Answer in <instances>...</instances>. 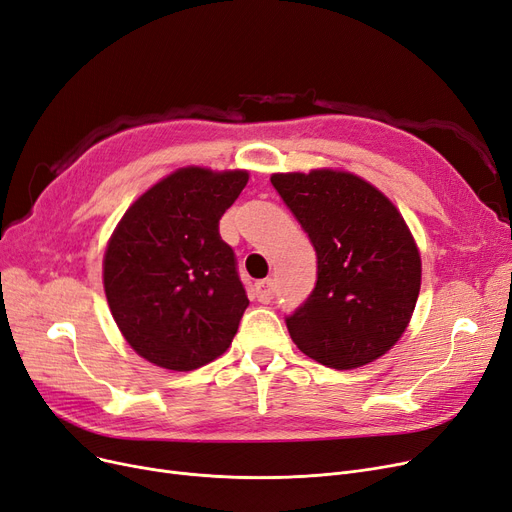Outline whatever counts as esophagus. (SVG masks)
Here are the masks:
<instances>
[{"instance_id":"obj_1","label":"esophagus","mask_w":512,"mask_h":512,"mask_svg":"<svg viewBox=\"0 0 512 512\" xmlns=\"http://www.w3.org/2000/svg\"><path fill=\"white\" fill-rule=\"evenodd\" d=\"M255 297L261 304H270L274 299V280L266 278V280H259L255 282Z\"/></svg>"}]
</instances>
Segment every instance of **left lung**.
<instances>
[{"mask_svg": "<svg viewBox=\"0 0 512 512\" xmlns=\"http://www.w3.org/2000/svg\"><path fill=\"white\" fill-rule=\"evenodd\" d=\"M272 185L316 251V287L287 329L331 369H356L405 333L420 295L418 246L380 189L344 170L276 173Z\"/></svg>", "mask_w": 512, "mask_h": 512, "instance_id": "obj_1", "label": "left lung"}]
</instances>
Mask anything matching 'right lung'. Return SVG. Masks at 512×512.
Segmentation results:
<instances>
[{
    "mask_svg": "<svg viewBox=\"0 0 512 512\" xmlns=\"http://www.w3.org/2000/svg\"><path fill=\"white\" fill-rule=\"evenodd\" d=\"M249 173L187 166L158 181L113 230L103 285L130 348L170 371L215 361L249 306L219 219Z\"/></svg>",
    "mask_w": 512,
    "mask_h": 512,
    "instance_id": "add662e5",
    "label": "right lung"
}]
</instances>
